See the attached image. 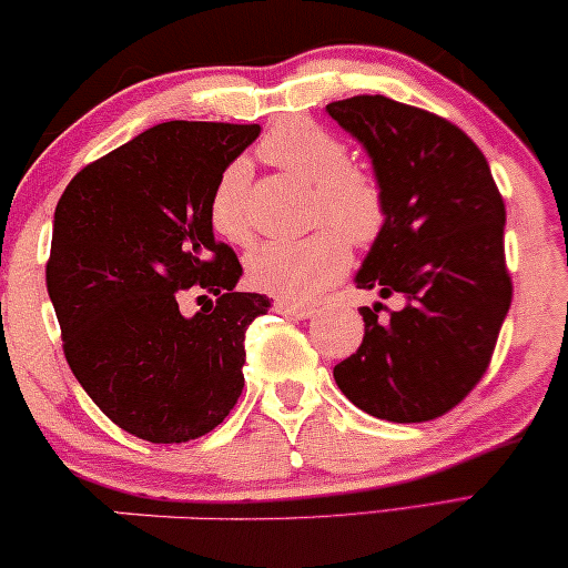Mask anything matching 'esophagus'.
I'll return each mask as SVG.
<instances>
[{
    "label": "esophagus",
    "instance_id": "34e87169",
    "mask_svg": "<svg viewBox=\"0 0 568 568\" xmlns=\"http://www.w3.org/2000/svg\"><path fill=\"white\" fill-rule=\"evenodd\" d=\"M275 311L283 313V316H291L295 321H306V318L313 316V313H316V311L306 308V306H293V303H287V301H277Z\"/></svg>",
    "mask_w": 568,
    "mask_h": 568
}]
</instances>
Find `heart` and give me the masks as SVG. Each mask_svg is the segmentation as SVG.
Masks as SVG:
<instances>
[{"label":"heart","mask_w":568,"mask_h":568,"mask_svg":"<svg viewBox=\"0 0 568 568\" xmlns=\"http://www.w3.org/2000/svg\"><path fill=\"white\" fill-rule=\"evenodd\" d=\"M262 155L293 175L316 185V222L303 240L262 244L247 260L250 285L287 303H313L349 267L354 244L375 242L387 219V203L377 178L349 165V148L308 120L277 124L262 140ZM250 168L234 160L219 175L209 201L211 226L234 244L252 240Z\"/></svg>","instance_id":"b5f03b06"}]
</instances>
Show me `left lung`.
I'll return each instance as SVG.
<instances>
[{"mask_svg":"<svg viewBox=\"0 0 568 568\" xmlns=\"http://www.w3.org/2000/svg\"><path fill=\"white\" fill-rule=\"evenodd\" d=\"M362 142L383 185L387 219L354 277L405 308H359L365 336L334 379L369 416L423 423L467 397L493 359L510 311L505 203L487 158L459 126L387 97L326 106Z\"/></svg>","mask_w":568,"mask_h":568,"instance_id":"obj_1","label":"left lung"}]
</instances>
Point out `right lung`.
Here are the masks:
<instances>
[{
    "instance_id": "obj_1",
    "label": "right lung",
    "mask_w": 568,
    "mask_h": 568,
    "mask_svg": "<svg viewBox=\"0 0 568 568\" xmlns=\"http://www.w3.org/2000/svg\"><path fill=\"white\" fill-rule=\"evenodd\" d=\"M257 134L260 124H155L75 173L55 206L45 283L68 367L145 442L209 434L242 395L244 332L270 298L234 291L242 265L216 242L209 201ZM189 290L210 306L183 317Z\"/></svg>"
}]
</instances>
